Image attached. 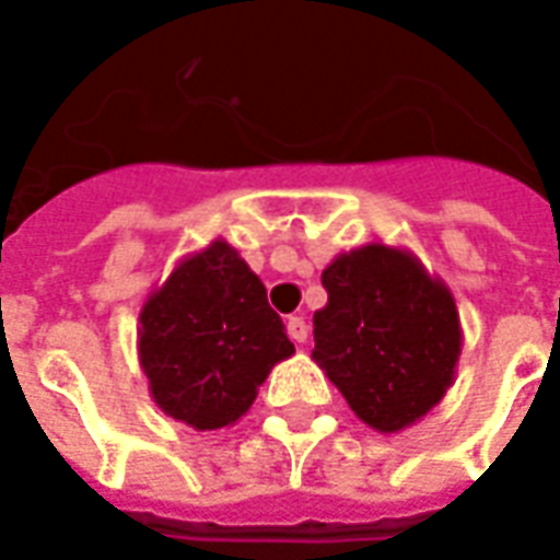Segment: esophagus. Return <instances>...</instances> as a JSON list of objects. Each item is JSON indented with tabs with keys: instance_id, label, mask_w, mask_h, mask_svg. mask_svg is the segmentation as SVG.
Wrapping results in <instances>:
<instances>
[{
	"instance_id": "obj_1",
	"label": "esophagus",
	"mask_w": 560,
	"mask_h": 560,
	"mask_svg": "<svg viewBox=\"0 0 560 560\" xmlns=\"http://www.w3.org/2000/svg\"><path fill=\"white\" fill-rule=\"evenodd\" d=\"M288 336L293 342H306L308 339V324L303 318H288Z\"/></svg>"
}]
</instances>
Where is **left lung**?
<instances>
[{
	"label": "left lung",
	"mask_w": 560,
	"mask_h": 560,
	"mask_svg": "<svg viewBox=\"0 0 560 560\" xmlns=\"http://www.w3.org/2000/svg\"><path fill=\"white\" fill-rule=\"evenodd\" d=\"M312 358L363 424L397 433L452 388L460 320L452 291L416 257L382 242L339 254L320 272Z\"/></svg>",
	"instance_id": "8db88e82"
}]
</instances>
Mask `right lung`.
I'll return each mask as SVG.
<instances>
[{"label":"right lung","mask_w":560,"mask_h":560,"mask_svg":"<svg viewBox=\"0 0 560 560\" xmlns=\"http://www.w3.org/2000/svg\"><path fill=\"white\" fill-rule=\"evenodd\" d=\"M139 324L151 397L197 430L240 421L269 370L293 354L264 281L221 240L172 269Z\"/></svg>","instance_id":"obj_1"}]
</instances>
